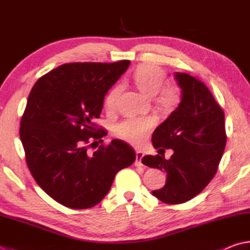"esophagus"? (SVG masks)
<instances>
[{
	"label": "esophagus",
	"mask_w": 250,
	"mask_h": 250,
	"mask_svg": "<svg viewBox=\"0 0 250 250\" xmlns=\"http://www.w3.org/2000/svg\"><path fill=\"white\" fill-rule=\"evenodd\" d=\"M144 157V153L141 151L136 152V161H135V166L136 167H141L143 166V162H141V159Z\"/></svg>",
	"instance_id": "34e87169"
}]
</instances>
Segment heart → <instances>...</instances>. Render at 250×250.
Returning <instances> with one entry per match:
<instances>
[{"instance_id": "heart-1", "label": "heart", "mask_w": 250, "mask_h": 250, "mask_svg": "<svg viewBox=\"0 0 250 250\" xmlns=\"http://www.w3.org/2000/svg\"><path fill=\"white\" fill-rule=\"evenodd\" d=\"M167 74L166 70L153 64H143L136 68L133 74L135 86L145 96L152 98L155 96V103L160 109L171 112L181 101V93L178 88L173 84L164 86ZM122 88L113 87L104 98V106L112 110L119 100ZM154 126L152 117H140V119H127L115 126V134L119 138L134 146H139L147 138V135Z\"/></svg>"}]
</instances>
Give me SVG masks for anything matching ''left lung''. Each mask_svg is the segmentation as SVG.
<instances>
[{
	"instance_id": "left-lung-1",
	"label": "left lung",
	"mask_w": 250,
	"mask_h": 250,
	"mask_svg": "<svg viewBox=\"0 0 250 250\" xmlns=\"http://www.w3.org/2000/svg\"><path fill=\"white\" fill-rule=\"evenodd\" d=\"M182 101L152 135L155 149H173L169 160L164 155H146L143 163L167 172V183L153 196L164 204L178 205L204 190L218 171L227 133L224 112L208 87L198 78L176 73Z\"/></svg>"
}]
</instances>
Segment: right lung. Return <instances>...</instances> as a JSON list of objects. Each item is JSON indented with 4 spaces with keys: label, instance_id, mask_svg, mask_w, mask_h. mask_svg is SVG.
<instances>
[{
    "label": "right lung",
    "instance_id": "obj_1",
    "mask_svg": "<svg viewBox=\"0 0 250 250\" xmlns=\"http://www.w3.org/2000/svg\"><path fill=\"white\" fill-rule=\"evenodd\" d=\"M128 66V60L63 64L29 93L20 129L27 166L38 185L67 208L98 205L116 173L135 161L134 149L119 139L89 151L106 135L95 123L105 93Z\"/></svg>",
    "mask_w": 250,
    "mask_h": 250
}]
</instances>
